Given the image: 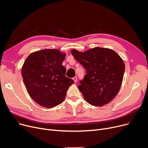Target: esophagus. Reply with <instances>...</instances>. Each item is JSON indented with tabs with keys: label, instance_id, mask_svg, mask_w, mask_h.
I'll return each instance as SVG.
<instances>
[{
	"label": "esophagus",
	"instance_id": "34e87169",
	"mask_svg": "<svg viewBox=\"0 0 148 148\" xmlns=\"http://www.w3.org/2000/svg\"><path fill=\"white\" fill-rule=\"evenodd\" d=\"M73 80L74 81L75 83H76V82H77V77H76V76H75V77H73Z\"/></svg>",
	"mask_w": 148,
	"mask_h": 148
}]
</instances>
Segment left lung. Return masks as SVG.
<instances>
[{
  "instance_id": "left-lung-1",
  "label": "left lung",
  "mask_w": 148,
  "mask_h": 148,
  "mask_svg": "<svg viewBox=\"0 0 148 148\" xmlns=\"http://www.w3.org/2000/svg\"><path fill=\"white\" fill-rule=\"evenodd\" d=\"M71 53L86 70L78 88L86 102L95 106L109 103L122 84L125 72L123 59L114 50L99 47L84 53L72 49Z\"/></svg>"
}]
</instances>
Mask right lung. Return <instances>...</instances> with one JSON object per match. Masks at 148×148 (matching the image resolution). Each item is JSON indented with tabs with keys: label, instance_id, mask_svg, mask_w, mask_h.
Wrapping results in <instances>:
<instances>
[{
	"label": "right lung",
	"instance_id": "add662e5",
	"mask_svg": "<svg viewBox=\"0 0 148 148\" xmlns=\"http://www.w3.org/2000/svg\"><path fill=\"white\" fill-rule=\"evenodd\" d=\"M66 55L56 49H45L30 54L24 63L21 75L24 85L31 98L43 107L59 105L74 83L65 75L62 63Z\"/></svg>",
	"mask_w": 148,
	"mask_h": 148
}]
</instances>
